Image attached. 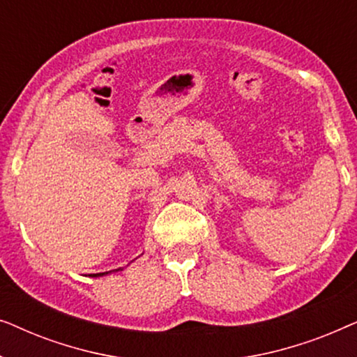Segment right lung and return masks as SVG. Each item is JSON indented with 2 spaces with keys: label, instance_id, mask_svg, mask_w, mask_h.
<instances>
[{
  "label": "right lung",
  "instance_id": "add662e5",
  "mask_svg": "<svg viewBox=\"0 0 357 357\" xmlns=\"http://www.w3.org/2000/svg\"><path fill=\"white\" fill-rule=\"evenodd\" d=\"M112 271H120V268H119V270H112ZM112 271H105V273H96V275H91V276H94V278H97V276H105V275H109V273H112Z\"/></svg>",
  "mask_w": 357,
  "mask_h": 357
}]
</instances>
